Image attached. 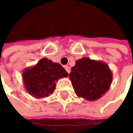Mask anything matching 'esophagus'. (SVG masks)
I'll list each match as a JSON object with an SVG mask.
<instances>
[{"instance_id":"obj_1","label":"esophagus","mask_w":133,"mask_h":133,"mask_svg":"<svg viewBox=\"0 0 133 133\" xmlns=\"http://www.w3.org/2000/svg\"><path fill=\"white\" fill-rule=\"evenodd\" d=\"M65 69L66 70V71L69 74L70 73V71H71V69H70V67H68V65H65Z\"/></svg>"}]
</instances>
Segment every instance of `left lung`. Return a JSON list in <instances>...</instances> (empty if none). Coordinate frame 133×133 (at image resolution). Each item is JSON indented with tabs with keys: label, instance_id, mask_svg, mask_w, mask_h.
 <instances>
[{
	"label": "left lung",
	"instance_id": "8db88e82",
	"mask_svg": "<svg viewBox=\"0 0 133 133\" xmlns=\"http://www.w3.org/2000/svg\"><path fill=\"white\" fill-rule=\"evenodd\" d=\"M69 77L75 94L89 101L99 98L108 91L112 79L106 64L88 58L76 61Z\"/></svg>",
	"mask_w": 133,
	"mask_h": 133
}]
</instances>
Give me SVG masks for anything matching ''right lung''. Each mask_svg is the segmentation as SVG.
Wrapping results in <instances>:
<instances>
[{
    "instance_id": "right-lung-1",
    "label": "right lung",
    "mask_w": 133,
    "mask_h": 133,
    "mask_svg": "<svg viewBox=\"0 0 133 133\" xmlns=\"http://www.w3.org/2000/svg\"><path fill=\"white\" fill-rule=\"evenodd\" d=\"M68 75L60 64L43 58L35 66L24 71L23 79L28 92L37 98H43L54 92L55 81Z\"/></svg>"
}]
</instances>
